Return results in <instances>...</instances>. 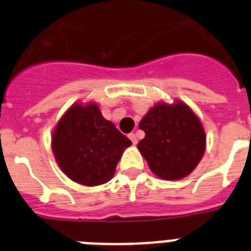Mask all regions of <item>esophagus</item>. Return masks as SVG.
I'll list each match as a JSON object with an SVG mask.
<instances>
[{
    "label": "esophagus",
    "mask_w": 251,
    "mask_h": 251,
    "mask_svg": "<svg viewBox=\"0 0 251 251\" xmlns=\"http://www.w3.org/2000/svg\"><path fill=\"white\" fill-rule=\"evenodd\" d=\"M128 138L130 139V141H132V143L133 145H137V137H136V134H134V133H130V134H128Z\"/></svg>",
    "instance_id": "1"
}]
</instances>
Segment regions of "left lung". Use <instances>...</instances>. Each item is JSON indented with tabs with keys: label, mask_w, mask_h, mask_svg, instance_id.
<instances>
[{
	"label": "left lung",
	"mask_w": 251,
	"mask_h": 251,
	"mask_svg": "<svg viewBox=\"0 0 251 251\" xmlns=\"http://www.w3.org/2000/svg\"><path fill=\"white\" fill-rule=\"evenodd\" d=\"M146 137L137 145L157 177L167 181L185 178L200 163L206 134L200 118L182 100L158 101L139 122Z\"/></svg>",
	"instance_id": "8db88e82"
}]
</instances>
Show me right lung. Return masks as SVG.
<instances>
[{"label": "right lung", "instance_id": "add662e5", "mask_svg": "<svg viewBox=\"0 0 251 251\" xmlns=\"http://www.w3.org/2000/svg\"><path fill=\"white\" fill-rule=\"evenodd\" d=\"M132 142L101 115L95 101L74 103L56 123L51 148L60 170L84 186L106 183Z\"/></svg>", "mask_w": 251, "mask_h": 251}]
</instances>
